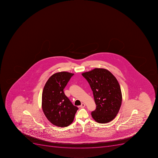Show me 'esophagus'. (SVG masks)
I'll use <instances>...</instances> for the list:
<instances>
[{"label":"esophagus","instance_id":"esophagus-1","mask_svg":"<svg viewBox=\"0 0 158 158\" xmlns=\"http://www.w3.org/2000/svg\"><path fill=\"white\" fill-rule=\"evenodd\" d=\"M85 106V103H81V105L80 106V107H81V108H82V107H84Z\"/></svg>","mask_w":158,"mask_h":158}]
</instances>
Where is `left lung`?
I'll use <instances>...</instances> for the list:
<instances>
[{
  "mask_svg": "<svg viewBox=\"0 0 158 158\" xmlns=\"http://www.w3.org/2000/svg\"><path fill=\"white\" fill-rule=\"evenodd\" d=\"M93 92L96 109L93 118L98 123H107L115 118L122 105V94L117 78L105 69L96 68L82 73Z\"/></svg>",
  "mask_w": 158,
  "mask_h": 158,
  "instance_id": "left-lung-1",
  "label": "left lung"
}]
</instances>
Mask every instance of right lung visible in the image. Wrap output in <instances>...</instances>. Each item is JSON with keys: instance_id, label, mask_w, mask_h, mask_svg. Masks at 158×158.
I'll return each mask as SVG.
<instances>
[{"instance_id": "right-lung-1", "label": "right lung", "mask_w": 158, "mask_h": 158, "mask_svg": "<svg viewBox=\"0 0 158 158\" xmlns=\"http://www.w3.org/2000/svg\"><path fill=\"white\" fill-rule=\"evenodd\" d=\"M73 73L59 72L52 75L44 86L42 108L48 120L59 127H66L73 123L78 110L64 92Z\"/></svg>"}]
</instances>
